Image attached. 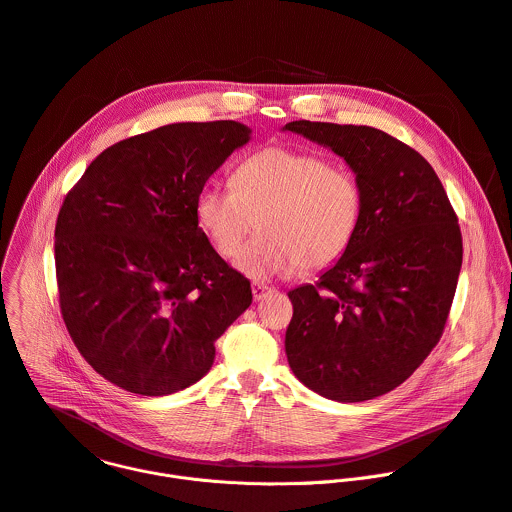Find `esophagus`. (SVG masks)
Returning <instances> with one entry per match:
<instances>
[{"label": "esophagus", "instance_id": "1", "mask_svg": "<svg viewBox=\"0 0 512 512\" xmlns=\"http://www.w3.org/2000/svg\"><path fill=\"white\" fill-rule=\"evenodd\" d=\"M251 291H253V299H255V301H261V299H263L267 293H271L273 289H271L269 285H263V283H253Z\"/></svg>", "mask_w": 512, "mask_h": 512}]
</instances>
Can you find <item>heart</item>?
Listing matches in <instances>:
<instances>
[{
  "label": "heart",
  "mask_w": 512,
  "mask_h": 512,
  "mask_svg": "<svg viewBox=\"0 0 512 512\" xmlns=\"http://www.w3.org/2000/svg\"><path fill=\"white\" fill-rule=\"evenodd\" d=\"M364 215V191L350 168L321 154L267 146L247 156L233 183L209 181L195 199V217L219 255L235 257V269L265 281L305 269H323L356 239Z\"/></svg>",
  "instance_id": "obj_1"
}]
</instances>
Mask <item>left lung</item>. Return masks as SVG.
I'll use <instances>...</instances> for the list:
<instances>
[{"label":"left lung","instance_id":"8db88e82","mask_svg":"<svg viewBox=\"0 0 512 512\" xmlns=\"http://www.w3.org/2000/svg\"><path fill=\"white\" fill-rule=\"evenodd\" d=\"M342 156L364 191L350 249L315 285L289 291L285 354L295 378L335 402L392 392L444 331L462 267V235L430 162L398 138L354 124L295 120Z\"/></svg>","mask_w":512,"mask_h":512}]
</instances>
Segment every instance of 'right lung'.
Masks as SVG:
<instances>
[{
  "label": "right lung",
  "instance_id": "add662e5",
  "mask_svg": "<svg viewBox=\"0 0 512 512\" xmlns=\"http://www.w3.org/2000/svg\"><path fill=\"white\" fill-rule=\"evenodd\" d=\"M251 140L235 120L177 122L116 142L68 193L56 223L60 309L84 360L140 396H168L213 366L251 305L195 217L199 189Z\"/></svg>",
  "mask_w": 512,
  "mask_h": 512
}]
</instances>
